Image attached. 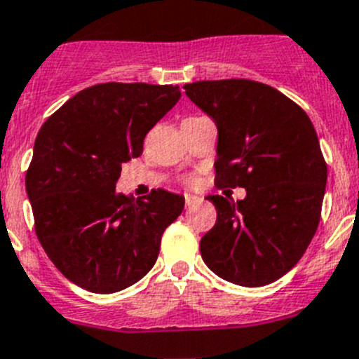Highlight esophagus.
I'll use <instances>...</instances> for the list:
<instances>
[{
	"label": "esophagus",
	"mask_w": 359,
	"mask_h": 359,
	"mask_svg": "<svg viewBox=\"0 0 359 359\" xmlns=\"http://www.w3.org/2000/svg\"><path fill=\"white\" fill-rule=\"evenodd\" d=\"M184 200H186V207H193V205L200 203L201 198L194 196V194H184Z\"/></svg>",
	"instance_id": "34e87169"
}]
</instances>
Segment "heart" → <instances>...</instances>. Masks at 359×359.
Listing matches in <instances>:
<instances>
[{
	"label": "heart",
	"mask_w": 359,
	"mask_h": 359,
	"mask_svg": "<svg viewBox=\"0 0 359 359\" xmlns=\"http://www.w3.org/2000/svg\"><path fill=\"white\" fill-rule=\"evenodd\" d=\"M186 182H187V184H193V182H194V179H193V177H189V179H187Z\"/></svg>",
	"instance_id": "heart-1"
}]
</instances>
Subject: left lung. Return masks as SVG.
<instances>
[{"mask_svg":"<svg viewBox=\"0 0 359 359\" xmlns=\"http://www.w3.org/2000/svg\"><path fill=\"white\" fill-rule=\"evenodd\" d=\"M217 126L215 186L247 196H208L217 210L200 242L215 276L245 287L280 279L300 261L321 219L328 168L307 114L283 93L247 79L186 83Z\"/></svg>","mask_w":359,"mask_h":359,"instance_id":"1","label":"left lung"}]
</instances>
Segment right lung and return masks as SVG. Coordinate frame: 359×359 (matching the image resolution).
<instances>
[{
  "label": "right lung",
  "mask_w": 359,
  "mask_h": 359,
  "mask_svg": "<svg viewBox=\"0 0 359 359\" xmlns=\"http://www.w3.org/2000/svg\"><path fill=\"white\" fill-rule=\"evenodd\" d=\"M179 100V86L96 83L41 126L26 172L34 231L55 268L76 286L117 293L154 266L184 196L158 189L133 201L117 193L116 182Z\"/></svg>",
  "instance_id": "obj_1"
}]
</instances>
